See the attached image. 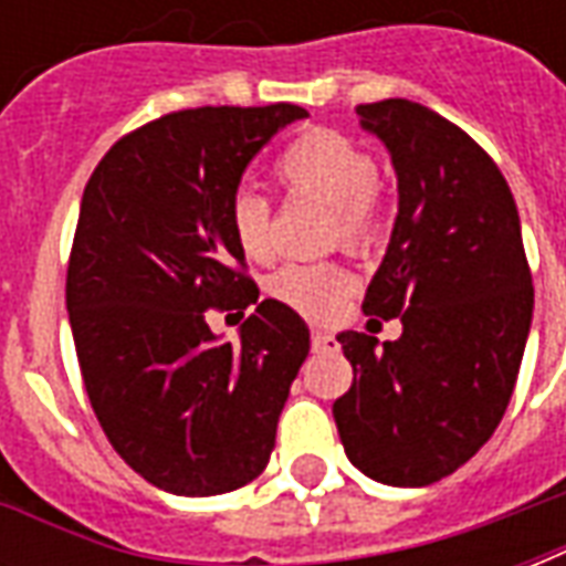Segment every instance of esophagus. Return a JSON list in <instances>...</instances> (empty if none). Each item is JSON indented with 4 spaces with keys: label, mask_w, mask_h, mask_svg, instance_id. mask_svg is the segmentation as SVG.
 Instances as JSON below:
<instances>
[{
    "label": "esophagus",
    "mask_w": 566,
    "mask_h": 566,
    "mask_svg": "<svg viewBox=\"0 0 566 566\" xmlns=\"http://www.w3.org/2000/svg\"><path fill=\"white\" fill-rule=\"evenodd\" d=\"M312 348H315V352H336L339 343H336V336H331V333L312 331Z\"/></svg>",
    "instance_id": "34e87169"
}]
</instances>
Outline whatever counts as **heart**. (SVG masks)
Returning a JSON list of instances; mask_svg holds the SVG:
<instances>
[{
    "label": "heart",
    "instance_id": "1",
    "mask_svg": "<svg viewBox=\"0 0 566 566\" xmlns=\"http://www.w3.org/2000/svg\"><path fill=\"white\" fill-rule=\"evenodd\" d=\"M275 172L287 197L321 199L331 206V221H327L331 245H343L345 251L364 254L381 239L385 209H381L379 166L373 160V154L360 148L357 142L336 129H308L282 150ZM227 218H230L235 245L242 248L245 258H270V199L251 187H239L230 197ZM348 291H352V279L333 260L287 263L270 279V294L308 318L336 315Z\"/></svg>",
    "mask_w": 566,
    "mask_h": 566
}]
</instances>
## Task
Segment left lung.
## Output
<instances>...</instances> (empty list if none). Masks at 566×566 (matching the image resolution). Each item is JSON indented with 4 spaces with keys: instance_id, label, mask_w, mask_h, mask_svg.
Here are the masks:
<instances>
[{
    "instance_id": "8db88e82",
    "label": "left lung",
    "mask_w": 566,
    "mask_h": 566,
    "mask_svg": "<svg viewBox=\"0 0 566 566\" xmlns=\"http://www.w3.org/2000/svg\"><path fill=\"white\" fill-rule=\"evenodd\" d=\"M357 115L391 150L400 190L364 312L400 318L403 336L381 348L367 333L336 336L355 381L333 418L360 473L421 488L463 467L497 430L534 284L512 190L479 142L409 99L367 103Z\"/></svg>"
}]
</instances>
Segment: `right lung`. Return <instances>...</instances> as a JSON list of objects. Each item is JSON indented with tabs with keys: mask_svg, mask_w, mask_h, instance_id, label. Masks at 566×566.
Returning a JSON list of instances; mask_svg holds the SVG:
<instances>
[{
	"mask_svg": "<svg viewBox=\"0 0 566 566\" xmlns=\"http://www.w3.org/2000/svg\"><path fill=\"white\" fill-rule=\"evenodd\" d=\"M294 103L202 105L133 129L108 148L81 199L66 308L84 391L124 461L181 497L227 494L270 463L308 327L258 303L227 206L245 166ZM255 312L239 344L209 311Z\"/></svg>",
	"mask_w": 566,
	"mask_h": 566,
	"instance_id": "add662e5",
	"label": "right lung"
}]
</instances>
